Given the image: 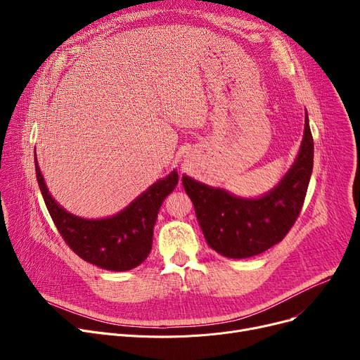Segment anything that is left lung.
Masks as SVG:
<instances>
[{"label": "left lung", "mask_w": 360, "mask_h": 360, "mask_svg": "<svg viewBox=\"0 0 360 360\" xmlns=\"http://www.w3.org/2000/svg\"><path fill=\"white\" fill-rule=\"evenodd\" d=\"M312 166L314 140L305 112L304 139L297 156L269 193L243 198L186 175L182 184L209 247L228 258H250L271 248L290 231L304 205Z\"/></svg>", "instance_id": "8db88e82"}]
</instances>
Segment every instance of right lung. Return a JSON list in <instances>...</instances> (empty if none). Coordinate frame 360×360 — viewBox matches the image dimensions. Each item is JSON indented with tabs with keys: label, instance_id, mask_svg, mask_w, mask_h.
Masks as SVG:
<instances>
[{
	"label": "right lung",
	"instance_id": "1",
	"mask_svg": "<svg viewBox=\"0 0 360 360\" xmlns=\"http://www.w3.org/2000/svg\"><path fill=\"white\" fill-rule=\"evenodd\" d=\"M34 167L46 209L68 247L84 261L110 271L136 269L147 258L153 243L158 212L179 179L176 170H172L120 213L103 219H84L67 212L52 198L37 165L36 151Z\"/></svg>",
	"mask_w": 360,
	"mask_h": 360
}]
</instances>
